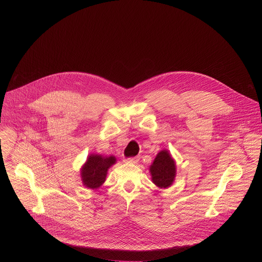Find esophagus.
Returning a JSON list of instances; mask_svg holds the SVG:
<instances>
[{
  "mask_svg": "<svg viewBox=\"0 0 262 262\" xmlns=\"http://www.w3.org/2000/svg\"><path fill=\"white\" fill-rule=\"evenodd\" d=\"M138 161H139L138 157H130V158H126L124 160V162H126V163H137Z\"/></svg>",
  "mask_w": 262,
  "mask_h": 262,
  "instance_id": "esophagus-1",
  "label": "esophagus"
}]
</instances>
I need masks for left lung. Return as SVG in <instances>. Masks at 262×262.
Wrapping results in <instances>:
<instances>
[{
  "mask_svg": "<svg viewBox=\"0 0 262 262\" xmlns=\"http://www.w3.org/2000/svg\"><path fill=\"white\" fill-rule=\"evenodd\" d=\"M149 171L152 183L156 187H169L173 184L177 174L176 161L167 150H161L150 165Z\"/></svg>",
  "mask_w": 262,
  "mask_h": 262,
  "instance_id": "8db88e82",
  "label": "left lung"
}]
</instances>
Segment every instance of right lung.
Wrapping results in <instances>:
<instances>
[{"mask_svg":"<svg viewBox=\"0 0 262 262\" xmlns=\"http://www.w3.org/2000/svg\"><path fill=\"white\" fill-rule=\"evenodd\" d=\"M115 163L116 157L113 155L91 154L80 169L83 186L92 189L99 188L106 181L108 169Z\"/></svg>","mask_w":262,"mask_h":262,"instance_id":"1","label":"right lung"}]
</instances>
